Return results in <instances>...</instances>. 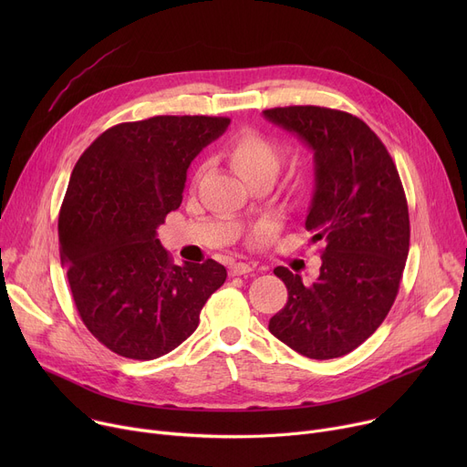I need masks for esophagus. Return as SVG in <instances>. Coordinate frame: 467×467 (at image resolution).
Wrapping results in <instances>:
<instances>
[{
    "instance_id": "obj_1",
    "label": "esophagus",
    "mask_w": 467,
    "mask_h": 467,
    "mask_svg": "<svg viewBox=\"0 0 467 467\" xmlns=\"http://www.w3.org/2000/svg\"><path fill=\"white\" fill-rule=\"evenodd\" d=\"M254 268L248 263H233L229 266V275L231 276H244V275H250Z\"/></svg>"
}]
</instances>
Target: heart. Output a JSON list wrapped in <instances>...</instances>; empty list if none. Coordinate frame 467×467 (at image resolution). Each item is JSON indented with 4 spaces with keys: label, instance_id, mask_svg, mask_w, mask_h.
<instances>
[{
    "label": "heart",
    "instance_id": "obj_1",
    "mask_svg": "<svg viewBox=\"0 0 467 467\" xmlns=\"http://www.w3.org/2000/svg\"><path fill=\"white\" fill-rule=\"evenodd\" d=\"M227 159L236 174L246 183H252L259 178L275 180L282 164V151L278 143L265 134L242 130L231 140Z\"/></svg>",
    "mask_w": 467,
    "mask_h": 467
}]
</instances>
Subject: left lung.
I'll return each instance as SVG.
<instances>
[{"label": "left lung", "mask_w": 467, "mask_h": 467, "mask_svg": "<svg viewBox=\"0 0 467 467\" xmlns=\"http://www.w3.org/2000/svg\"><path fill=\"white\" fill-rule=\"evenodd\" d=\"M263 115L314 151L305 227L326 244L320 276L308 285L275 268L287 303L268 331L310 359L347 356L379 329L400 291L410 227L398 168L379 136L347 111L289 106Z\"/></svg>", "instance_id": "obj_1"}]
</instances>
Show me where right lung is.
<instances>
[{
	"label": "right lung",
	"mask_w": 467,
	"mask_h": 467,
	"mask_svg": "<svg viewBox=\"0 0 467 467\" xmlns=\"http://www.w3.org/2000/svg\"><path fill=\"white\" fill-rule=\"evenodd\" d=\"M227 117L159 115L98 136L71 171L58 217L60 261L87 329L129 359L161 358L199 327L223 265H174L157 238L180 208L187 168Z\"/></svg>",
	"instance_id": "right-lung-1"
}]
</instances>
